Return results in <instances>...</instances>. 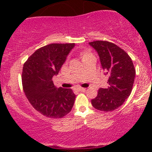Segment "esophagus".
<instances>
[{
  "label": "esophagus",
  "mask_w": 152,
  "mask_h": 152,
  "mask_svg": "<svg viewBox=\"0 0 152 152\" xmlns=\"http://www.w3.org/2000/svg\"><path fill=\"white\" fill-rule=\"evenodd\" d=\"M77 90H79V91H82V92L86 91V88H84V87H79Z\"/></svg>",
  "instance_id": "esophagus-1"
}]
</instances>
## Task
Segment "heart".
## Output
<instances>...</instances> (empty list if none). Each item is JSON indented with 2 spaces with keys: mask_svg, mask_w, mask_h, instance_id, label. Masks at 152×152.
Segmentation results:
<instances>
[{
  "mask_svg": "<svg viewBox=\"0 0 152 152\" xmlns=\"http://www.w3.org/2000/svg\"><path fill=\"white\" fill-rule=\"evenodd\" d=\"M90 54H91V53H90L89 51H83L82 53H81V56H82V59H84L86 56H89V55H90Z\"/></svg>",
  "mask_w": 152,
  "mask_h": 152,
  "instance_id": "b5f03b06",
  "label": "heart"
}]
</instances>
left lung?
Masks as SVG:
<instances>
[{"mask_svg":"<svg viewBox=\"0 0 152 152\" xmlns=\"http://www.w3.org/2000/svg\"><path fill=\"white\" fill-rule=\"evenodd\" d=\"M89 44L97 51L102 68L109 76L108 87L99 89L92 105L101 111H113L132 93L136 73L132 60L123 49L110 42L97 40Z\"/></svg>","mask_w":152,"mask_h":152,"instance_id":"1","label":"left lung"}]
</instances>
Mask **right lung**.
Here are the masks:
<instances>
[{
  "label": "right lung",
  "instance_id": "add662e5",
  "mask_svg": "<svg viewBox=\"0 0 152 152\" xmlns=\"http://www.w3.org/2000/svg\"><path fill=\"white\" fill-rule=\"evenodd\" d=\"M75 43H52L37 49L24 63L23 91L32 107L46 117L60 118L71 111L76 95L71 89L56 87L57 75Z\"/></svg>",
  "mask_w": 152,
  "mask_h": 152
}]
</instances>
